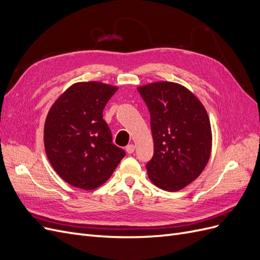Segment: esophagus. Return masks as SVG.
I'll use <instances>...</instances> for the list:
<instances>
[{
	"label": "esophagus",
	"mask_w": 260,
	"mask_h": 260,
	"mask_svg": "<svg viewBox=\"0 0 260 260\" xmlns=\"http://www.w3.org/2000/svg\"><path fill=\"white\" fill-rule=\"evenodd\" d=\"M125 151H127L128 154H132L136 151V146L133 144H129V145H127V147H125Z\"/></svg>",
	"instance_id": "obj_1"
}]
</instances>
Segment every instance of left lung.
I'll use <instances>...</instances> for the list:
<instances>
[{
  "label": "left lung",
  "mask_w": 260,
  "mask_h": 260,
  "mask_svg": "<svg viewBox=\"0 0 260 260\" xmlns=\"http://www.w3.org/2000/svg\"><path fill=\"white\" fill-rule=\"evenodd\" d=\"M138 91L151 114L154 155L146 164L148 178L161 190H182L209 160L212 136L206 109L194 93L176 82H152Z\"/></svg>",
  "instance_id": "8db88e82"
}]
</instances>
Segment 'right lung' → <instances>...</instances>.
<instances>
[{
    "label": "right lung",
    "instance_id": "add662e5",
    "mask_svg": "<svg viewBox=\"0 0 260 260\" xmlns=\"http://www.w3.org/2000/svg\"><path fill=\"white\" fill-rule=\"evenodd\" d=\"M117 86L99 81L77 82L55 101L44 124L46 156L70 185L94 190L111 178L123 158L113 144L103 109Z\"/></svg>",
    "mask_w": 260,
    "mask_h": 260
}]
</instances>
